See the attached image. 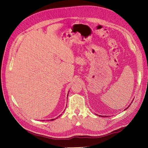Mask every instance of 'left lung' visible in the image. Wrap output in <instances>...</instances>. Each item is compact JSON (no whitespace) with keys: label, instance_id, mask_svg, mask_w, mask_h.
<instances>
[{"label":"left lung","instance_id":"left-lung-1","mask_svg":"<svg viewBox=\"0 0 148 148\" xmlns=\"http://www.w3.org/2000/svg\"><path fill=\"white\" fill-rule=\"evenodd\" d=\"M129 106H128V107H127V108H128V107H129ZM126 109H125V110H126ZM99 116H101V115H99ZM102 117H104V116H102Z\"/></svg>","mask_w":148,"mask_h":148}]
</instances>
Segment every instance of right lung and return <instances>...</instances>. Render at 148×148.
Masks as SVG:
<instances>
[{
    "label": "right lung",
    "instance_id": "right-lung-1",
    "mask_svg": "<svg viewBox=\"0 0 148 148\" xmlns=\"http://www.w3.org/2000/svg\"><path fill=\"white\" fill-rule=\"evenodd\" d=\"M56 119H57V118H56ZM55 120V119H51V120Z\"/></svg>",
    "mask_w": 148,
    "mask_h": 148
}]
</instances>
